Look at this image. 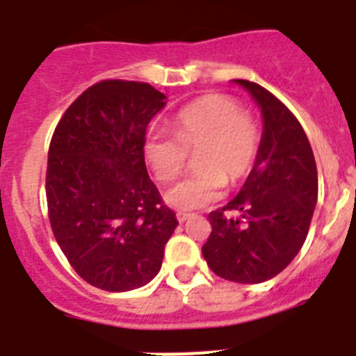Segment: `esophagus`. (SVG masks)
Segmentation results:
<instances>
[{
    "label": "esophagus",
    "instance_id": "34e87169",
    "mask_svg": "<svg viewBox=\"0 0 356 356\" xmlns=\"http://www.w3.org/2000/svg\"><path fill=\"white\" fill-rule=\"evenodd\" d=\"M190 217H192V213H184V211H179V213H177L179 222H184V220H188Z\"/></svg>",
    "mask_w": 356,
    "mask_h": 356
}]
</instances>
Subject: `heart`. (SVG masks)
<instances>
[{"instance_id": "b5f03b06", "label": "heart", "mask_w": 356, "mask_h": 356, "mask_svg": "<svg viewBox=\"0 0 356 356\" xmlns=\"http://www.w3.org/2000/svg\"><path fill=\"white\" fill-rule=\"evenodd\" d=\"M261 150V128L250 112L222 94H210L186 104L175 118V134L154 130L146 136L145 159L159 183L183 172L190 152L201 172L173 184L164 201L175 210H199L219 201L228 179L250 175Z\"/></svg>"}]
</instances>
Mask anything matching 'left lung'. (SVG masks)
I'll list each match as a JSON object with an SVG mask.
<instances>
[{
    "label": "left lung",
    "mask_w": 356,
    "mask_h": 356,
    "mask_svg": "<svg viewBox=\"0 0 356 356\" xmlns=\"http://www.w3.org/2000/svg\"><path fill=\"white\" fill-rule=\"evenodd\" d=\"M244 86L264 119L261 150L241 192L208 215L211 234L202 246L210 270L241 284L273 279L300 252L318 195L312 145L282 101L257 83ZM226 211H238L232 220Z\"/></svg>",
    "instance_id": "obj_1"
}]
</instances>
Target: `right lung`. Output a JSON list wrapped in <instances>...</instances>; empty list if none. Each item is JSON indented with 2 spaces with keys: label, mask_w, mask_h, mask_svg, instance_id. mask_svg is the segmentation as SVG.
<instances>
[{
  "label": "right lung",
  "mask_w": 356,
  "mask_h": 356,
  "mask_svg": "<svg viewBox=\"0 0 356 356\" xmlns=\"http://www.w3.org/2000/svg\"><path fill=\"white\" fill-rule=\"evenodd\" d=\"M164 99L148 83L104 79L68 106L50 141L54 237L76 273L104 291L148 284L179 224L145 164L146 128Z\"/></svg>",
  "instance_id": "1"
}]
</instances>
